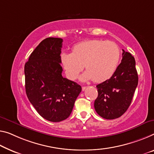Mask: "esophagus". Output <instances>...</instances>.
I'll return each mask as SVG.
<instances>
[{
	"label": "esophagus",
	"instance_id": "34e87169",
	"mask_svg": "<svg viewBox=\"0 0 154 154\" xmlns=\"http://www.w3.org/2000/svg\"><path fill=\"white\" fill-rule=\"evenodd\" d=\"M86 88H87V87H85V86L82 87V91H85V89H86Z\"/></svg>",
	"mask_w": 154,
	"mask_h": 154
}]
</instances>
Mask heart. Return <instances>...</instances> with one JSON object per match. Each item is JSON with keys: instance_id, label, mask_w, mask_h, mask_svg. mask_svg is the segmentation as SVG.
<instances>
[{"instance_id": "b5f03b06", "label": "heart", "mask_w": 154, "mask_h": 154, "mask_svg": "<svg viewBox=\"0 0 154 154\" xmlns=\"http://www.w3.org/2000/svg\"><path fill=\"white\" fill-rule=\"evenodd\" d=\"M60 60L70 80L76 79L84 65L87 71L82 75V80L91 79L94 82H103L109 79L116 71L120 50L114 42L90 40L75 45L72 53L62 52Z\"/></svg>"}]
</instances>
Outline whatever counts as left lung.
Wrapping results in <instances>:
<instances>
[{
	"label": "left lung",
	"instance_id": "8db88e82",
	"mask_svg": "<svg viewBox=\"0 0 154 154\" xmlns=\"http://www.w3.org/2000/svg\"><path fill=\"white\" fill-rule=\"evenodd\" d=\"M122 59L109 79L96 85L98 95L94 102L97 113L107 120L121 116L129 108L138 85L134 56L122 49Z\"/></svg>",
	"mask_w": 154,
	"mask_h": 154
}]
</instances>
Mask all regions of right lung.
I'll list each match as a JSON object with an SVG mask.
<instances>
[{"label": "right lung", "mask_w": 154, "mask_h": 154, "mask_svg": "<svg viewBox=\"0 0 154 154\" xmlns=\"http://www.w3.org/2000/svg\"><path fill=\"white\" fill-rule=\"evenodd\" d=\"M62 43L60 38L44 39L25 65L28 99L42 118L54 122L69 116L82 90L80 85L62 76Z\"/></svg>", "instance_id": "right-lung-1"}]
</instances>
